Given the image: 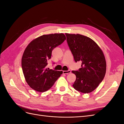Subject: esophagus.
<instances>
[{"mask_svg": "<svg viewBox=\"0 0 124 124\" xmlns=\"http://www.w3.org/2000/svg\"><path fill=\"white\" fill-rule=\"evenodd\" d=\"M63 74H68L69 73H70L71 72L70 70H68V71H63Z\"/></svg>", "mask_w": 124, "mask_h": 124, "instance_id": "34e87169", "label": "esophagus"}]
</instances>
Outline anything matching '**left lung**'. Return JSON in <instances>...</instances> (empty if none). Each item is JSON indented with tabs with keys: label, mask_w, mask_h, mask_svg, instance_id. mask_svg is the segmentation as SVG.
<instances>
[{
	"label": "left lung",
	"mask_w": 124,
	"mask_h": 124,
	"mask_svg": "<svg viewBox=\"0 0 124 124\" xmlns=\"http://www.w3.org/2000/svg\"><path fill=\"white\" fill-rule=\"evenodd\" d=\"M65 35L75 62H82L81 68L72 71L76 76L73 87L81 93H91L98 87L106 74L104 54L95 41L88 37L80 34Z\"/></svg>",
	"instance_id": "obj_1"
}]
</instances>
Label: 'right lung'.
I'll list each match as a JSON object with an SVG mask.
<instances>
[{"mask_svg":"<svg viewBox=\"0 0 124 124\" xmlns=\"http://www.w3.org/2000/svg\"><path fill=\"white\" fill-rule=\"evenodd\" d=\"M66 39L63 33L44 35L32 40L23 53L22 67L25 80L32 89L47 91L61 77L62 71L47 68L52 52Z\"/></svg>","mask_w":124,"mask_h":124,"instance_id":"1","label":"right lung"}]
</instances>
